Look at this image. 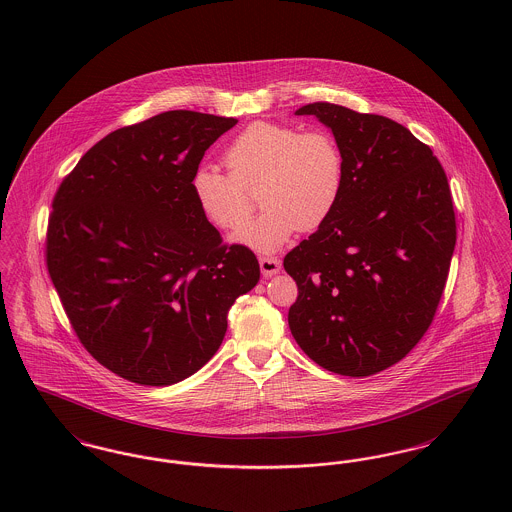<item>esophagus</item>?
<instances>
[{
  "instance_id": "1",
  "label": "esophagus",
  "mask_w": 512,
  "mask_h": 512,
  "mask_svg": "<svg viewBox=\"0 0 512 512\" xmlns=\"http://www.w3.org/2000/svg\"><path fill=\"white\" fill-rule=\"evenodd\" d=\"M259 267H261L263 276L270 278V276H274V274L280 272L282 263H280L276 257H261V259H259Z\"/></svg>"
}]
</instances>
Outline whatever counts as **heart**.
<instances>
[{
	"label": "heart",
	"instance_id": "b5f03b06",
	"mask_svg": "<svg viewBox=\"0 0 512 512\" xmlns=\"http://www.w3.org/2000/svg\"><path fill=\"white\" fill-rule=\"evenodd\" d=\"M222 159L228 176L213 169L195 171V203L215 226L236 230L251 213L245 192L259 186L257 199L265 213L234 236L251 249L274 253L295 230H317L340 201L343 155L328 132L253 122L230 142Z\"/></svg>",
	"mask_w": 512,
	"mask_h": 512
}]
</instances>
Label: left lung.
Returning <instances> with one entry per match:
<instances>
[{
  "label": "left lung",
  "mask_w": 512,
  "mask_h": 512,
  "mask_svg": "<svg viewBox=\"0 0 512 512\" xmlns=\"http://www.w3.org/2000/svg\"><path fill=\"white\" fill-rule=\"evenodd\" d=\"M295 115L332 130L343 190L328 220L284 257L299 292L288 324L317 365L370 376L399 363L436 315L457 242L447 176L388 117L326 101Z\"/></svg>",
  "instance_id": "left-lung-1"
}]
</instances>
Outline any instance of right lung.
<instances>
[{
    "instance_id": "right-lung-1",
    "label": "right lung",
    "mask_w": 512,
    "mask_h": 512,
    "mask_svg": "<svg viewBox=\"0 0 512 512\" xmlns=\"http://www.w3.org/2000/svg\"><path fill=\"white\" fill-rule=\"evenodd\" d=\"M236 119L167 111L88 149L53 197L49 276L88 353L140 386L192 376L261 270L195 203L205 151Z\"/></svg>"
}]
</instances>
